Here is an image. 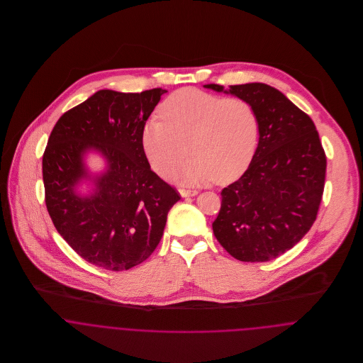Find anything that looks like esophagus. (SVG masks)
I'll return each mask as SVG.
<instances>
[{
    "mask_svg": "<svg viewBox=\"0 0 363 363\" xmlns=\"http://www.w3.org/2000/svg\"><path fill=\"white\" fill-rule=\"evenodd\" d=\"M179 193H180L182 197H194V196L199 194L197 190H189V189H180Z\"/></svg>",
    "mask_w": 363,
    "mask_h": 363,
    "instance_id": "obj_1",
    "label": "esophagus"
}]
</instances>
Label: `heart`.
Instances as JSON below:
<instances>
[{"label": "heart", "mask_w": 363, "mask_h": 363, "mask_svg": "<svg viewBox=\"0 0 363 363\" xmlns=\"http://www.w3.org/2000/svg\"><path fill=\"white\" fill-rule=\"evenodd\" d=\"M162 120L150 118L141 134L143 148L160 176H169L187 155L190 160L174 176L184 183L219 184L239 177L257 143L259 124L252 104L197 89H180L160 104Z\"/></svg>", "instance_id": "heart-1"}]
</instances>
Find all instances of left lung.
<instances>
[{"mask_svg": "<svg viewBox=\"0 0 363 363\" xmlns=\"http://www.w3.org/2000/svg\"><path fill=\"white\" fill-rule=\"evenodd\" d=\"M204 86L252 104L259 135L247 170L220 193L213 235L235 259H277L311 230L321 203L327 159L315 125L269 85Z\"/></svg>", "mask_w": 363, "mask_h": 363, "instance_id": "left-lung-1", "label": "left lung"}]
</instances>
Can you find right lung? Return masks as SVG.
I'll list each match as a JSON object with an SVG mask.
<instances>
[{"label": "right lung", "mask_w": 363, "mask_h": 363, "mask_svg": "<svg viewBox=\"0 0 363 363\" xmlns=\"http://www.w3.org/2000/svg\"><path fill=\"white\" fill-rule=\"evenodd\" d=\"M164 92L98 91L65 111L50 134L43 183L52 223L82 259L104 269H130L148 259L162 239L167 212L180 200L151 170L141 141ZM89 152L104 156V174L89 173ZM84 179L96 186L89 196L76 193Z\"/></svg>", "instance_id": "right-lung-1"}]
</instances>
